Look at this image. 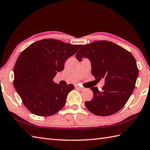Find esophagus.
<instances>
[{
    "mask_svg": "<svg viewBox=\"0 0 150 150\" xmlns=\"http://www.w3.org/2000/svg\"><path fill=\"white\" fill-rule=\"evenodd\" d=\"M75 88L76 89H78V90H81V91L84 90V88H82L81 86H78V85H75Z\"/></svg>",
    "mask_w": 150,
    "mask_h": 150,
    "instance_id": "obj_1",
    "label": "esophagus"
}]
</instances>
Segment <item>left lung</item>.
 <instances>
[{"label":"left lung","mask_w":150,"mask_h":150,"mask_svg":"<svg viewBox=\"0 0 150 150\" xmlns=\"http://www.w3.org/2000/svg\"><path fill=\"white\" fill-rule=\"evenodd\" d=\"M87 57L91 64V73L95 79H105L99 91L90 89L93 98L85 102L87 109L98 116H108L124 106L135 87L139 69L132 54L117 44L108 40H98L86 44L76 54L81 61Z\"/></svg>","instance_id":"1"}]
</instances>
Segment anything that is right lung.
<instances>
[{
	"instance_id": "obj_1",
	"label": "right lung",
	"mask_w": 150,
	"mask_h": 150,
	"mask_svg": "<svg viewBox=\"0 0 150 150\" xmlns=\"http://www.w3.org/2000/svg\"><path fill=\"white\" fill-rule=\"evenodd\" d=\"M82 46L46 39L22 51L14 66L13 86L30 112L48 117L64 107L74 86L57 84L53 78L64 69L66 59Z\"/></svg>"
}]
</instances>
